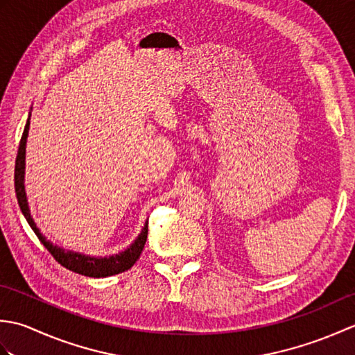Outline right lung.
<instances>
[{"label": "right lung", "mask_w": 355, "mask_h": 355, "mask_svg": "<svg viewBox=\"0 0 355 355\" xmlns=\"http://www.w3.org/2000/svg\"><path fill=\"white\" fill-rule=\"evenodd\" d=\"M30 116L32 114L28 112L24 132H22V137L19 141L17 163H15V192H17L21 212L24 215L27 223L30 224V227H32V230L36 233V236L40 238L44 247L51 253L53 258L61 263L62 267L69 268L70 271H74V273H79L82 276H88V277H108V276L123 273V271L130 270L135 263V261L140 258V253L143 250V247H145L146 238H148V221L145 223V225H143L140 235L134 239V243L131 245H128L122 252H119L116 254H110V256H89L79 252L67 250L64 247L53 244L51 241L45 238L41 233V230L37 229L33 216L30 214L26 186H24L26 145H27V137H28V130H30Z\"/></svg>", "instance_id": "obj_1"}]
</instances>
